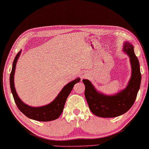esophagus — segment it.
Returning a JSON list of instances; mask_svg holds the SVG:
<instances>
[{
	"instance_id": "esophagus-1",
	"label": "esophagus",
	"mask_w": 149,
	"mask_h": 149,
	"mask_svg": "<svg viewBox=\"0 0 149 149\" xmlns=\"http://www.w3.org/2000/svg\"><path fill=\"white\" fill-rule=\"evenodd\" d=\"M82 77V78H84V77Z\"/></svg>"
}]
</instances>
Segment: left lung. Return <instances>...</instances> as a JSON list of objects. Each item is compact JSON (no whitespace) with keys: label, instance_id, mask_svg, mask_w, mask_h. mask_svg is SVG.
<instances>
[{"label":"left lung","instance_id":"1","mask_svg":"<svg viewBox=\"0 0 149 149\" xmlns=\"http://www.w3.org/2000/svg\"><path fill=\"white\" fill-rule=\"evenodd\" d=\"M123 51L130 58L131 77L127 87L114 95L108 96L98 92L89 80L84 79L85 97L91 111L102 118H114L125 113L131 108L140 87L141 74L139 63L133 45L128 42L123 45Z\"/></svg>","mask_w":149,"mask_h":149}]
</instances>
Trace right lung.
Here are the masks:
<instances>
[{"mask_svg":"<svg viewBox=\"0 0 149 149\" xmlns=\"http://www.w3.org/2000/svg\"><path fill=\"white\" fill-rule=\"evenodd\" d=\"M20 53L21 51L17 53L13 60L10 78L11 91L17 107L25 116L28 117L30 119L39 121H49L57 119L60 116V114H62L63 108H64L66 100L71 92L74 84L79 82L80 78H78L75 79V80L68 83L66 86L63 87L61 91L56 96V98L49 104L38 107H31V106L24 104L20 99L17 95L16 91H15L14 86V74L15 68H16L17 62L19 59Z\"/></svg>","mask_w":149,"mask_h":149,"instance_id":"obj_1","label":"right lung"}]
</instances>
